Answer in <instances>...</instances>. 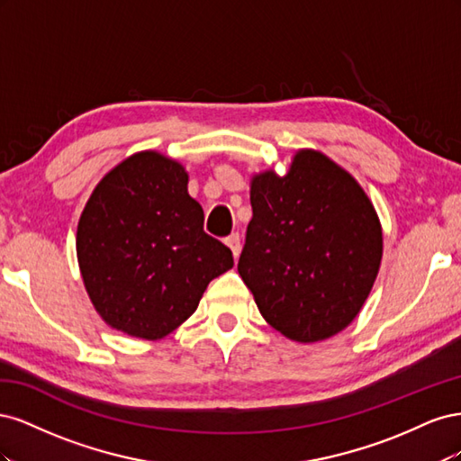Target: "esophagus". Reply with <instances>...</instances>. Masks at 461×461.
Here are the masks:
<instances>
[{"label": "esophagus", "mask_w": 461, "mask_h": 461, "mask_svg": "<svg viewBox=\"0 0 461 461\" xmlns=\"http://www.w3.org/2000/svg\"><path fill=\"white\" fill-rule=\"evenodd\" d=\"M225 244L230 248V252H232V256H234V259L240 256V234L239 232H232L230 236H227L225 239Z\"/></svg>", "instance_id": "esophagus-1"}]
</instances>
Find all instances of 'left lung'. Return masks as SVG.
Masks as SVG:
<instances>
[{
    "mask_svg": "<svg viewBox=\"0 0 461 461\" xmlns=\"http://www.w3.org/2000/svg\"><path fill=\"white\" fill-rule=\"evenodd\" d=\"M249 202L239 273L259 313L290 340L334 337L366 303L383 258L367 194L321 151L300 149L285 176L252 178Z\"/></svg>",
    "mask_w": 461,
    "mask_h": 461,
    "instance_id": "left-lung-1",
    "label": "left lung"
}]
</instances>
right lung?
Wrapping results in <instances>:
<instances>
[{
    "mask_svg": "<svg viewBox=\"0 0 461 461\" xmlns=\"http://www.w3.org/2000/svg\"><path fill=\"white\" fill-rule=\"evenodd\" d=\"M186 186L178 161L140 151L100 180L80 215L77 256L88 296L109 327L131 337H167L234 265L230 249L203 232V209Z\"/></svg>",
    "mask_w": 461,
    "mask_h": 461,
    "instance_id": "1",
    "label": "right lung"
}]
</instances>
